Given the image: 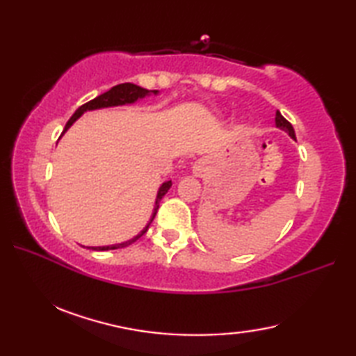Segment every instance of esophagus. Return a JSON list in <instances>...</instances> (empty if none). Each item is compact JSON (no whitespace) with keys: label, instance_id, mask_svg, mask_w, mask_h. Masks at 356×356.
Wrapping results in <instances>:
<instances>
[{"label":"esophagus","instance_id":"34e87169","mask_svg":"<svg viewBox=\"0 0 356 356\" xmlns=\"http://www.w3.org/2000/svg\"><path fill=\"white\" fill-rule=\"evenodd\" d=\"M207 170H208L207 159H199V161L194 162V165H193V174H194V176H197V177H202L203 174L207 172Z\"/></svg>","mask_w":356,"mask_h":356}]
</instances>
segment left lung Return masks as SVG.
I'll list each match as a JSON object with an SVG mask.
<instances>
[{
  "instance_id": "obj_1",
  "label": "left lung",
  "mask_w": 356,
  "mask_h": 356,
  "mask_svg": "<svg viewBox=\"0 0 356 356\" xmlns=\"http://www.w3.org/2000/svg\"><path fill=\"white\" fill-rule=\"evenodd\" d=\"M275 125H277V128H280V130H283V131H286L287 134H289L292 139H295L293 127L289 122H287V120L282 116V113H280L278 110L275 111Z\"/></svg>"
}]
</instances>
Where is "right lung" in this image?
<instances>
[{"label":"right lung","instance_id":"1","mask_svg":"<svg viewBox=\"0 0 356 356\" xmlns=\"http://www.w3.org/2000/svg\"><path fill=\"white\" fill-rule=\"evenodd\" d=\"M154 95L157 96L159 95V90H147L143 87H139L136 84H131V82H125V84H119V86H115L113 88H110L108 92H105L102 95H99L97 97H95V99H92L90 102L81 105V107L74 111V115L69 119V122L65 124V128L63 134L69 130V128L76 122V120L84 115L86 111H93V110H101V108H110V107H119V105H128V104H134L138 102L139 99H143V97L147 96H151ZM61 134V136H63ZM171 180H168V182H163L161 186H159V191H157V195H156V202H154V209H153V214H151V218L149 222L145 225V228H143L138 236H134L133 238L127 240V241H122V243H116V245H108V246H87V249H92V251H110V249H119V248H125L128 245L134 243L136 240L140 238L143 234L147 232V229L149 228L151 222H153V218L156 217V213L159 209V203H161L163 195L168 193V190L171 188ZM86 248V246H84Z\"/></svg>","mask_w":356,"mask_h":356}]
</instances>
